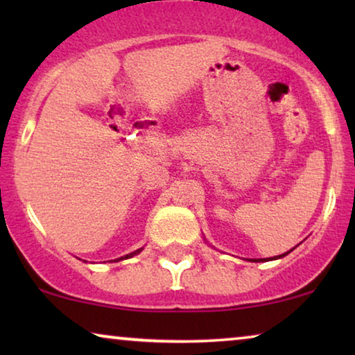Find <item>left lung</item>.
Here are the masks:
<instances>
[{
	"mask_svg": "<svg viewBox=\"0 0 355 355\" xmlns=\"http://www.w3.org/2000/svg\"><path fill=\"white\" fill-rule=\"evenodd\" d=\"M289 252H293V249H291V250H288V252H286V254H283V255H276V257H275V259H268V260H278V259H283V257H286V255H288V254H289ZM250 261H266V259H252Z\"/></svg>",
	"mask_w": 355,
	"mask_h": 355,
	"instance_id": "1",
	"label": "left lung"
}]
</instances>
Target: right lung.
<instances>
[{"mask_svg": "<svg viewBox=\"0 0 355 355\" xmlns=\"http://www.w3.org/2000/svg\"><path fill=\"white\" fill-rule=\"evenodd\" d=\"M140 250H142V249H139V250H135V252H130V254H128V255H124V257H121V259H116V261H119V260H124V259H130V257L137 255Z\"/></svg>", "mask_w": 355, "mask_h": 355, "instance_id": "add662e5", "label": "right lung"}]
</instances>
